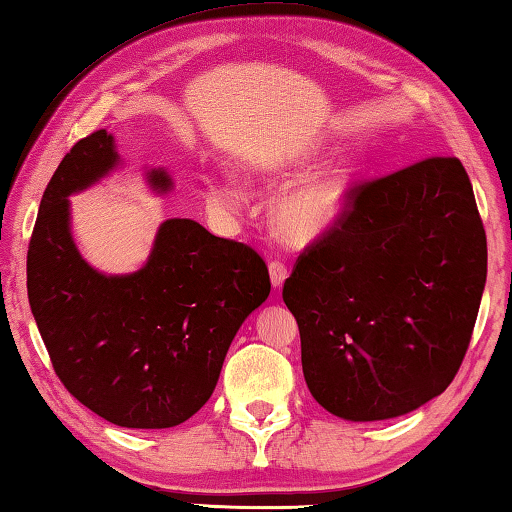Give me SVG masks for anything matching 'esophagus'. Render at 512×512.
<instances>
[{
  "instance_id": "34e87169",
  "label": "esophagus",
  "mask_w": 512,
  "mask_h": 512,
  "mask_svg": "<svg viewBox=\"0 0 512 512\" xmlns=\"http://www.w3.org/2000/svg\"><path fill=\"white\" fill-rule=\"evenodd\" d=\"M268 273H271V284L275 289H280L284 282H287L289 277V268L287 264L282 262V259H273L271 264H268Z\"/></svg>"
}]
</instances>
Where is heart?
Returning <instances> with one entry per match:
<instances>
[{"label":"heart","mask_w":512,"mask_h":512,"mask_svg":"<svg viewBox=\"0 0 512 512\" xmlns=\"http://www.w3.org/2000/svg\"><path fill=\"white\" fill-rule=\"evenodd\" d=\"M354 189V169L350 160H334L327 167L300 180L275 203V228L291 244H309L336 228L348 212ZM207 198L219 212L235 210L237 189L230 183L212 180Z\"/></svg>","instance_id":"b5f03b06"}]
</instances>
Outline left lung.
<instances>
[{
    "instance_id": "obj_1",
    "label": "left lung",
    "mask_w": 512,
    "mask_h": 512,
    "mask_svg": "<svg viewBox=\"0 0 512 512\" xmlns=\"http://www.w3.org/2000/svg\"><path fill=\"white\" fill-rule=\"evenodd\" d=\"M485 275L488 244L461 160L429 158L354 189L352 210L282 289L309 393L350 422L438 397L470 345Z\"/></svg>"
}]
</instances>
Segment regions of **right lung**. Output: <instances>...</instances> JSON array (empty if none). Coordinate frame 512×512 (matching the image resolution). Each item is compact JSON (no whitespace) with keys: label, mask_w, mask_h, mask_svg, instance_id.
Instances as JSON below:
<instances>
[{"label":"right lung","mask_w":512,"mask_h":512,"mask_svg":"<svg viewBox=\"0 0 512 512\" xmlns=\"http://www.w3.org/2000/svg\"><path fill=\"white\" fill-rule=\"evenodd\" d=\"M121 164L106 128L72 146L42 194L27 255L31 314L56 375L117 427L169 429L210 400L244 320L271 293L264 259L192 219H167L142 268L108 275L72 237L69 196ZM169 194L167 169L144 173Z\"/></svg>","instance_id":"obj_1"}]
</instances>
